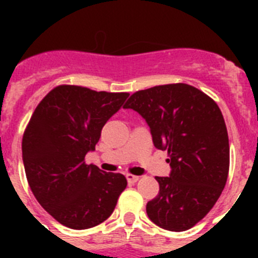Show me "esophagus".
Listing matches in <instances>:
<instances>
[{
	"instance_id": "esophagus-1",
	"label": "esophagus",
	"mask_w": 258,
	"mask_h": 258,
	"mask_svg": "<svg viewBox=\"0 0 258 258\" xmlns=\"http://www.w3.org/2000/svg\"><path fill=\"white\" fill-rule=\"evenodd\" d=\"M126 179L129 183H136V182L140 179V177H138V175H133V174H126Z\"/></svg>"
}]
</instances>
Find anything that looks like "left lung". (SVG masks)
Returning a JSON list of instances; mask_svg holds the SVG:
<instances>
[{
  "instance_id": "1",
  "label": "left lung",
  "mask_w": 258,
  "mask_h": 258,
  "mask_svg": "<svg viewBox=\"0 0 258 258\" xmlns=\"http://www.w3.org/2000/svg\"><path fill=\"white\" fill-rule=\"evenodd\" d=\"M124 108L140 113L156 149L166 150L169 177L147 203L150 220L169 231H184L206 217L229 175V136L222 112L207 94L187 84H168L131 95Z\"/></svg>"
}]
</instances>
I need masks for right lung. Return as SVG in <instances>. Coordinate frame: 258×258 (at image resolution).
<instances>
[{
    "label": "right lung",
    "instance_id": "obj_1",
    "mask_svg": "<svg viewBox=\"0 0 258 258\" xmlns=\"http://www.w3.org/2000/svg\"><path fill=\"white\" fill-rule=\"evenodd\" d=\"M127 93L59 85L36 107L22 142L27 181L41 207L75 230L94 227L112 214L126 178L88 165L102 127Z\"/></svg>",
    "mask_w": 258,
    "mask_h": 258
}]
</instances>
